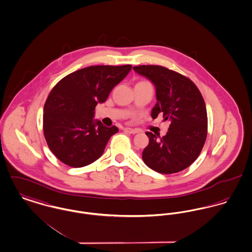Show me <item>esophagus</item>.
<instances>
[{"instance_id": "34e87169", "label": "esophagus", "mask_w": 252, "mask_h": 252, "mask_svg": "<svg viewBox=\"0 0 252 252\" xmlns=\"http://www.w3.org/2000/svg\"><path fill=\"white\" fill-rule=\"evenodd\" d=\"M124 130L126 131V132H128V133H130V134H136V133L139 132L138 129H134V128H131V127H125Z\"/></svg>"}]
</instances>
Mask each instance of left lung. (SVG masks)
I'll use <instances>...</instances> for the list:
<instances>
[{
    "instance_id": "8db88e82",
    "label": "left lung",
    "mask_w": 252,
    "mask_h": 252,
    "mask_svg": "<svg viewBox=\"0 0 252 252\" xmlns=\"http://www.w3.org/2000/svg\"><path fill=\"white\" fill-rule=\"evenodd\" d=\"M133 70L155 86L157 101L152 110L153 119L162 113L164 121L170 123L163 137L146 132L150 143L142 158L157 173H178L194 163L204 146L207 136L204 99L191 79L165 67L142 65Z\"/></svg>"
}]
</instances>
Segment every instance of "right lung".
I'll use <instances>...</instances> for the list:
<instances>
[{
  "mask_svg": "<svg viewBox=\"0 0 252 252\" xmlns=\"http://www.w3.org/2000/svg\"><path fill=\"white\" fill-rule=\"evenodd\" d=\"M131 65H97L78 70L58 81L44 105L43 130L51 152L62 163L80 168L98 159L119 131L94 120L95 107L127 76Z\"/></svg>",
  "mask_w": 252,
  "mask_h": 252,
  "instance_id": "add662e5",
  "label": "right lung"
}]
</instances>
